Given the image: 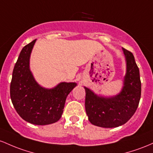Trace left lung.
Instances as JSON below:
<instances>
[{
  "label": "left lung",
  "instance_id": "8db88e82",
  "mask_svg": "<svg viewBox=\"0 0 153 153\" xmlns=\"http://www.w3.org/2000/svg\"><path fill=\"white\" fill-rule=\"evenodd\" d=\"M126 61V73L121 92L114 97H99L85 87V109L91 123L104 128L126 123L137 111L141 97L140 70L131 52L122 48Z\"/></svg>",
  "mask_w": 153,
  "mask_h": 153
}]
</instances>
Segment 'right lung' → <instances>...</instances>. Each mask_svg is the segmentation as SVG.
<instances>
[{
	"mask_svg": "<svg viewBox=\"0 0 153 153\" xmlns=\"http://www.w3.org/2000/svg\"><path fill=\"white\" fill-rule=\"evenodd\" d=\"M36 39L22 50L13 68L10 95L13 107L24 120L35 125L58 121L63 114L66 97L76 86L61 82L53 89L39 86L30 69V58Z\"/></svg>",
	"mask_w": 153,
	"mask_h": 153,
	"instance_id": "right-lung-1",
	"label": "right lung"
}]
</instances>
